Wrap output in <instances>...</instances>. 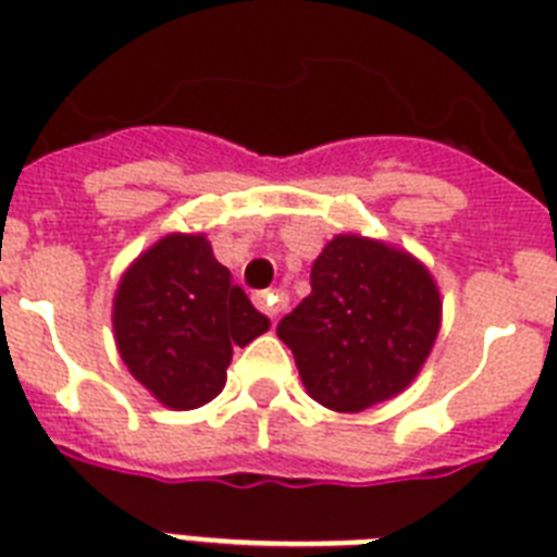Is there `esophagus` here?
<instances>
[{"label": "esophagus", "mask_w": 557, "mask_h": 557, "mask_svg": "<svg viewBox=\"0 0 557 557\" xmlns=\"http://www.w3.org/2000/svg\"><path fill=\"white\" fill-rule=\"evenodd\" d=\"M253 304H257V309H260L262 314H269L271 321H277V314L286 309V300H283V295H277V292H257V295H253Z\"/></svg>", "instance_id": "34e87169"}]
</instances>
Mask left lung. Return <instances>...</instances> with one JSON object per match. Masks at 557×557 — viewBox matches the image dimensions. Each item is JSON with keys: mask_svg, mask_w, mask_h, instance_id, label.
I'll use <instances>...</instances> for the list:
<instances>
[{"mask_svg": "<svg viewBox=\"0 0 557 557\" xmlns=\"http://www.w3.org/2000/svg\"><path fill=\"white\" fill-rule=\"evenodd\" d=\"M440 292L407 253L335 236L312 265V295L277 323L314 401L358 413L416 379L440 332Z\"/></svg>", "mask_w": 557, "mask_h": 557, "instance_id": "1", "label": "left lung"}]
</instances>
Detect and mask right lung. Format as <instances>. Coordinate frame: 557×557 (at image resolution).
Segmentation results:
<instances>
[{"mask_svg":"<svg viewBox=\"0 0 557 557\" xmlns=\"http://www.w3.org/2000/svg\"><path fill=\"white\" fill-rule=\"evenodd\" d=\"M117 349L161 405L190 410L225 387L234 347L269 330L205 236L173 234L135 260L115 295Z\"/></svg>","mask_w":557,"mask_h":557,"instance_id":"right-lung-1","label":"right lung"}]
</instances>
